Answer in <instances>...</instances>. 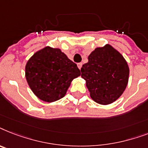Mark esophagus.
<instances>
[{
    "instance_id": "1",
    "label": "esophagus",
    "mask_w": 148,
    "mask_h": 148,
    "mask_svg": "<svg viewBox=\"0 0 148 148\" xmlns=\"http://www.w3.org/2000/svg\"><path fill=\"white\" fill-rule=\"evenodd\" d=\"M77 66H78V68L79 69H81L82 66V62H79V63H78Z\"/></svg>"
}]
</instances>
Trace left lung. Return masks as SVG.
Wrapping results in <instances>:
<instances>
[{
	"label": "left lung",
	"instance_id": "obj_1",
	"mask_svg": "<svg viewBox=\"0 0 148 148\" xmlns=\"http://www.w3.org/2000/svg\"><path fill=\"white\" fill-rule=\"evenodd\" d=\"M81 68L90 97L100 105L114 102L125 92L129 79L127 61L110 44L97 47Z\"/></svg>",
	"mask_w": 148,
	"mask_h": 148
}]
</instances>
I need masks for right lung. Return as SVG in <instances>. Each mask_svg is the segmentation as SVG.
Segmentation results:
<instances>
[{
  "label": "right lung",
  "mask_w": 148,
  "mask_h": 148,
  "mask_svg": "<svg viewBox=\"0 0 148 148\" xmlns=\"http://www.w3.org/2000/svg\"><path fill=\"white\" fill-rule=\"evenodd\" d=\"M79 75L77 65L61 49L49 46L36 51L25 66L29 88L39 99L46 102L63 98L72 81Z\"/></svg>",
  "instance_id": "1"
}]
</instances>
